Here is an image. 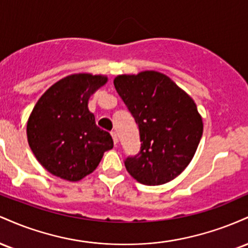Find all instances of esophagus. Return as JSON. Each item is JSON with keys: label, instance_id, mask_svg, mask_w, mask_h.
Here are the masks:
<instances>
[{"label": "esophagus", "instance_id": "obj_1", "mask_svg": "<svg viewBox=\"0 0 248 248\" xmlns=\"http://www.w3.org/2000/svg\"><path fill=\"white\" fill-rule=\"evenodd\" d=\"M110 135H112V138H113V142H114V144L116 146V144H118V142H119L118 134H116L115 132H112V133H110Z\"/></svg>", "mask_w": 248, "mask_h": 248}]
</instances>
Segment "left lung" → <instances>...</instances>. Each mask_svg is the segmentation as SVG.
<instances>
[{
    "label": "left lung",
    "instance_id": "8db88e82",
    "mask_svg": "<svg viewBox=\"0 0 248 248\" xmlns=\"http://www.w3.org/2000/svg\"><path fill=\"white\" fill-rule=\"evenodd\" d=\"M114 86L140 132V152L126 158L127 171L146 186L172 181L191 162L203 135L195 101L156 71L118 76Z\"/></svg>",
    "mask_w": 248,
    "mask_h": 248
}]
</instances>
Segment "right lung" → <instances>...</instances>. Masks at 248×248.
Listing matches in <instances>:
<instances>
[{
	"instance_id": "add662e5",
	"label": "right lung",
	"mask_w": 248,
	"mask_h": 248,
	"mask_svg": "<svg viewBox=\"0 0 248 248\" xmlns=\"http://www.w3.org/2000/svg\"><path fill=\"white\" fill-rule=\"evenodd\" d=\"M107 82V77L78 73L53 84L33 107L27 124L29 146L50 173L80 181L113 148L112 136L95 124L88 99Z\"/></svg>"
}]
</instances>
